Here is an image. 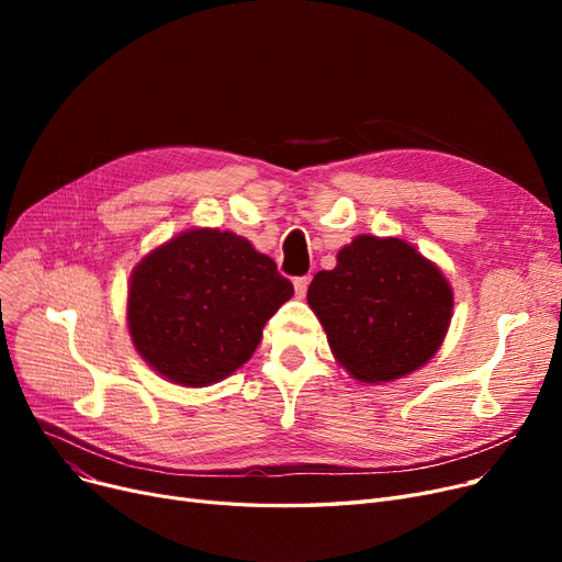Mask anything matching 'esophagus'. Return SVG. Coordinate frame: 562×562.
<instances>
[{
  "mask_svg": "<svg viewBox=\"0 0 562 562\" xmlns=\"http://www.w3.org/2000/svg\"><path fill=\"white\" fill-rule=\"evenodd\" d=\"M307 286H310V278H296V280H293V289H296V299H305L307 296Z\"/></svg>",
  "mask_w": 562,
  "mask_h": 562,
  "instance_id": "esophagus-1",
  "label": "esophagus"
}]
</instances>
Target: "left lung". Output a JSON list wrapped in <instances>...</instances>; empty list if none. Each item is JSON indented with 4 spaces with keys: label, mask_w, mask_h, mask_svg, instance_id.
Segmentation results:
<instances>
[{
    "label": "left lung",
    "mask_w": 562,
    "mask_h": 562,
    "mask_svg": "<svg viewBox=\"0 0 562 562\" xmlns=\"http://www.w3.org/2000/svg\"><path fill=\"white\" fill-rule=\"evenodd\" d=\"M307 303L335 360L369 385L428 364L453 316V289L439 266L398 236L360 234L314 276Z\"/></svg>",
    "instance_id": "left-lung-1"
}]
</instances>
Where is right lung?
I'll return each instance as SVG.
<instances>
[{
  "mask_svg": "<svg viewBox=\"0 0 562 562\" xmlns=\"http://www.w3.org/2000/svg\"><path fill=\"white\" fill-rule=\"evenodd\" d=\"M293 284L244 236L193 227L147 252L130 276L127 328L138 356L180 387L244 367Z\"/></svg>",
  "mask_w": 562,
  "mask_h": 562,
  "instance_id": "1",
  "label": "right lung"
}]
</instances>
